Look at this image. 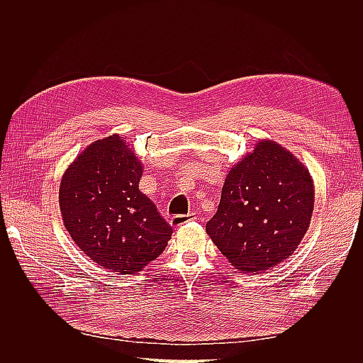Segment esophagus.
I'll return each mask as SVG.
<instances>
[{
  "label": "esophagus",
  "mask_w": 363,
  "mask_h": 363,
  "mask_svg": "<svg viewBox=\"0 0 363 363\" xmlns=\"http://www.w3.org/2000/svg\"><path fill=\"white\" fill-rule=\"evenodd\" d=\"M194 219H196L195 213H188V215H175V216H172V218H171V225H172V227H180V225H183V224H186V223L194 221Z\"/></svg>",
  "instance_id": "esophagus-1"
}]
</instances>
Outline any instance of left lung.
I'll list each match as a JSON object with an SVG mask.
<instances>
[{
  "label": "left lung",
  "mask_w": 363,
  "mask_h": 363,
  "mask_svg": "<svg viewBox=\"0 0 363 363\" xmlns=\"http://www.w3.org/2000/svg\"><path fill=\"white\" fill-rule=\"evenodd\" d=\"M313 182L304 164L274 140L228 171L206 232L233 267L259 272L288 259L311 224Z\"/></svg>",
  "instance_id": "left-lung-1"
}]
</instances>
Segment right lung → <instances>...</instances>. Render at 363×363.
Listing matches in <instances>:
<instances>
[{
    "instance_id": "1",
    "label": "right lung",
    "mask_w": 363,
    "mask_h": 363,
    "mask_svg": "<svg viewBox=\"0 0 363 363\" xmlns=\"http://www.w3.org/2000/svg\"><path fill=\"white\" fill-rule=\"evenodd\" d=\"M142 163L118 135L100 139L63 174L60 212L68 233L96 265L136 274L159 257L172 228L139 191Z\"/></svg>"
}]
</instances>
